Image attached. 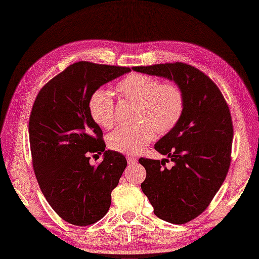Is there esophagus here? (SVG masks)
Wrapping results in <instances>:
<instances>
[{
  "label": "esophagus",
  "mask_w": 259,
  "mask_h": 259,
  "mask_svg": "<svg viewBox=\"0 0 259 259\" xmlns=\"http://www.w3.org/2000/svg\"><path fill=\"white\" fill-rule=\"evenodd\" d=\"M126 160H127V163L130 164V165H133V164H135L137 162V159L134 158V156H132V155H128Z\"/></svg>",
  "instance_id": "esophagus-1"
}]
</instances>
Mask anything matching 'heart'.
Returning <instances> with one entry per match:
<instances>
[{"label": "heart", "mask_w": 259, "mask_h": 259, "mask_svg": "<svg viewBox=\"0 0 259 259\" xmlns=\"http://www.w3.org/2000/svg\"><path fill=\"white\" fill-rule=\"evenodd\" d=\"M119 96L137 103L135 121L132 126H122L108 137V146L113 151L137 154L160 134L173 130L185 109L183 91L176 84H162L156 77L132 73L116 84ZM89 112L98 126L110 128L114 123V100L104 89L94 91L89 99Z\"/></svg>", "instance_id": "1"}]
</instances>
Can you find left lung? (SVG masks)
I'll list each match as a JSON object with an SVG mask.
<instances>
[{"label": "left lung", "instance_id": "1", "mask_svg": "<svg viewBox=\"0 0 259 259\" xmlns=\"http://www.w3.org/2000/svg\"><path fill=\"white\" fill-rule=\"evenodd\" d=\"M134 71L174 81L183 91L185 109L176 126L154 145L164 159L140 158L147 176L142 190L163 221L182 225L204 211L229 170L233 126L229 107L217 85L184 62L134 67Z\"/></svg>", "mask_w": 259, "mask_h": 259}]
</instances>
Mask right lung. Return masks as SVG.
<instances>
[{
  "instance_id": "1",
  "label": "right lung",
  "mask_w": 259,
  "mask_h": 259,
  "mask_svg": "<svg viewBox=\"0 0 259 259\" xmlns=\"http://www.w3.org/2000/svg\"><path fill=\"white\" fill-rule=\"evenodd\" d=\"M130 71L79 61L46 83L35 98L29 119L34 174L52 208L69 224L84 227L103 218L127 165L122 153L105 150L89 99L101 85ZM92 153H104L97 167L89 163Z\"/></svg>"
}]
</instances>
